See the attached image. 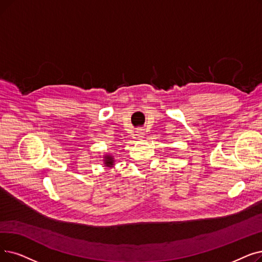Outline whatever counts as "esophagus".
<instances>
[{"label": "esophagus", "instance_id": "1", "mask_svg": "<svg viewBox=\"0 0 262 262\" xmlns=\"http://www.w3.org/2000/svg\"><path fill=\"white\" fill-rule=\"evenodd\" d=\"M136 136H137V138L138 139H143L144 138V133L143 132H141V130H139V132H137V134H136Z\"/></svg>", "mask_w": 262, "mask_h": 262}]
</instances>
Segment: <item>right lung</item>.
<instances>
[{
	"mask_svg": "<svg viewBox=\"0 0 262 262\" xmlns=\"http://www.w3.org/2000/svg\"><path fill=\"white\" fill-rule=\"evenodd\" d=\"M103 163H104V167L107 168H113L115 167V156L112 154H105L103 157Z\"/></svg>",
	"mask_w": 262,
	"mask_h": 262,
	"instance_id": "obj_1",
	"label": "right lung"
}]
</instances>
